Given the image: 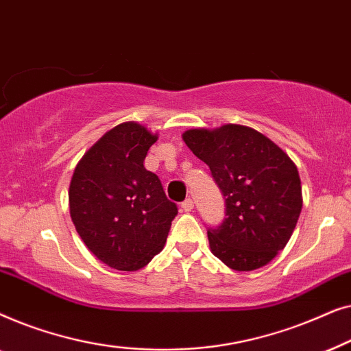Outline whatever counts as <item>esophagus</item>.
Masks as SVG:
<instances>
[{"instance_id":"34e87169","label":"esophagus","mask_w":351,"mask_h":351,"mask_svg":"<svg viewBox=\"0 0 351 351\" xmlns=\"http://www.w3.org/2000/svg\"><path fill=\"white\" fill-rule=\"evenodd\" d=\"M180 208H182V210H184V213H190V210L193 209V199L186 198L184 203L180 204Z\"/></svg>"}]
</instances>
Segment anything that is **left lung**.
<instances>
[{
  "mask_svg": "<svg viewBox=\"0 0 351 351\" xmlns=\"http://www.w3.org/2000/svg\"><path fill=\"white\" fill-rule=\"evenodd\" d=\"M184 141L209 166L225 199L222 223L208 227L210 251L238 271L267 265L285 249L299 220L295 165L270 138L239 124L190 129Z\"/></svg>",
  "mask_w": 351,
  "mask_h": 351,
  "instance_id": "left-lung-1",
  "label": "left lung"
}]
</instances>
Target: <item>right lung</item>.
I'll return each mask as SVG.
<instances>
[{
    "instance_id": "add662e5",
    "label": "right lung",
    "mask_w": 351,
    "mask_h": 351,
    "mask_svg": "<svg viewBox=\"0 0 351 351\" xmlns=\"http://www.w3.org/2000/svg\"><path fill=\"white\" fill-rule=\"evenodd\" d=\"M156 142L137 123H123L86 152L71 177L70 215L86 246L117 270L145 267L165 247L177 204L143 166Z\"/></svg>"
}]
</instances>
